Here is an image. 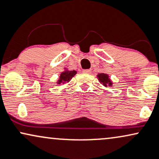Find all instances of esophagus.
Wrapping results in <instances>:
<instances>
[{"label":"esophagus","mask_w":159,"mask_h":159,"mask_svg":"<svg viewBox=\"0 0 159 159\" xmlns=\"http://www.w3.org/2000/svg\"><path fill=\"white\" fill-rule=\"evenodd\" d=\"M83 72L85 73V74H90L91 72V69H85V70H83Z\"/></svg>","instance_id":"34e87169"}]
</instances>
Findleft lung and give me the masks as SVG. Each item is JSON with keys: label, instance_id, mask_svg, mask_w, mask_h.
<instances>
[{"label": "left lung", "instance_id": "1", "mask_svg": "<svg viewBox=\"0 0 159 159\" xmlns=\"http://www.w3.org/2000/svg\"><path fill=\"white\" fill-rule=\"evenodd\" d=\"M98 77L100 82L104 86H107V85H112V83L111 82V80L109 78V75H107L106 74H98Z\"/></svg>", "mask_w": 159, "mask_h": 159}]
</instances>
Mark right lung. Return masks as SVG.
I'll use <instances>...</instances> for the list:
<instances>
[{"instance_id":"add662e5","label":"right lung","mask_w":159,"mask_h":159,"mask_svg":"<svg viewBox=\"0 0 159 159\" xmlns=\"http://www.w3.org/2000/svg\"><path fill=\"white\" fill-rule=\"evenodd\" d=\"M76 74V70H66L65 71H63L60 74L59 76V80H58V84H64L65 83H68L70 80L72 79L73 76Z\"/></svg>"}]
</instances>
